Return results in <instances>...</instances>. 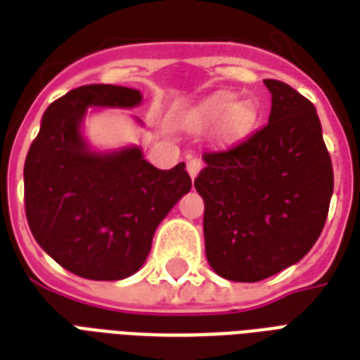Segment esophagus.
I'll list each match as a JSON object with an SVG mask.
<instances>
[{
    "instance_id": "obj_1",
    "label": "esophagus",
    "mask_w": 360,
    "mask_h": 360,
    "mask_svg": "<svg viewBox=\"0 0 360 360\" xmlns=\"http://www.w3.org/2000/svg\"><path fill=\"white\" fill-rule=\"evenodd\" d=\"M200 169H202V162H200L198 158H191L187 162V172L188 175H191V179H195Z\"/></svg>"
}]
</instances>
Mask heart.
I'll list each match as a JSON object with an SVG mask.
<instances>
[{
  "label": "heart",
  "instance_id": "b5f03b06",
  "mask_svg": "<svg viewBox=\"0 0 360 360\" xmlns=\"http://www.w3.org/2000/svg\"><path fill=\"white\" fill-rule=\"evenodd\" d=\"M237 96L227 90H219L208 96L187 115V127L195 131H202L208 127L219 125V141L226 144L243 141L252 133L258 121V105L252 100H241L235 103Z\"/></svg>",
  "mask_w": 360,
  "mask_h": 360
}]
</instances>
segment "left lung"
Instances as JSON below:
<instances>
[{"label":"left lung","instance_id":"left-lung-1","mask_svg":"<svg viewBox=\"0 0 360 360\" xmlns=\"http://www.w3.org/2000/svg\"><path fill=\"white\" fill-rule=\"evenodd\" d=\"M264 84L271 94L268 125L229 150L204 152L206 165L195 179L212 270L247 283L285 270L312 249L333 193L316 108L285 82Z\"/></svg>","mask_w":360,"mask_h":360}]
</instances>
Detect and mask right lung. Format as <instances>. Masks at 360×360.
<instances>
[{"instance_id": "obj_1", "label": "right lung", "mask_w": 360, "mask_h": 360, "mask_svg": "<svg viewBox=\"0 0 360 360\" xmlns=\"http://www.w3.org/2000/svg\"><path fill=\"white\" fill-rule=\"evenodd\" d=\"M139 90L86 84L50 103L27 160L25 210L36 243L59 266L96 281L141 270L160 221L191 191L181 162L158 169L141 148L90 152L86 108H134Z\"/></svg>"}]
</instances>
